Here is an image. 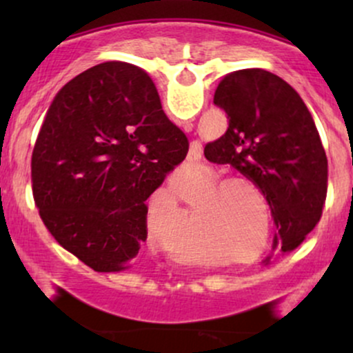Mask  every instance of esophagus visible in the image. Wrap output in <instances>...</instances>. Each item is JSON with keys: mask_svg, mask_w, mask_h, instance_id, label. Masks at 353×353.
<instances>
[{"mask_svg": "<svg viewBox=\"0 0 353 353\" xmlns=\"http://www.w3.org/2000/svg\"><path fill=\"white\" fill-rule=\"evenodd\" d=\"M192 123H190V121H189V123H185V125H184V128H185V131H192ZM188 161H194V157L192 156H190V154H189V156H188Z\"/></svg>", "mask_w": 353, "mask_h": 353, "instance_id": "esophagus-1", "label": "esophagus"}]
</instances>
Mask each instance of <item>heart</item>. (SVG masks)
Returning a JSON list of instances; mask_svg holds the SVG:
<instances>
[{
  "instance_id": "obj_1",
  "label": "heart",
  "mask_w": 353,
  "mask_h": 353,
  "mask_svg": "<svg viewBox=\"0 0 353 353\" xmlns=\"http://www.w3.org/2000/svg\"><path fill=\"white\" fill-rule=\"evenodd\" d=\"M217 177L214 176L209 182H214ZM237 188L247 189L250 192L257 194L259 189L254 182L247 179H228L217 185L212 192L209 194V199H217L216 210L219 222L225 224L237 234L239 239L245 241L247 249H257L262 239V228L257 217L250 212V208L244 199V192H239ZM267 241L270 239V230L265 232Z\"/></svg>"
}]
</instances>
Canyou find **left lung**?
I'll return each instance as SVG.
<instances>
[{
    "instance_id": "8db88e82",
    "label": "left lung",
    "mask_w": 353,
    "mask_h": 353,
    "mask_svg": "<svg viewBox=\"0 0 353 353\" xmlns=\"http://www.w3.org/2000/svg\"><path fill=\"white\" fill-rule=\"evenodd\" d=\"M214 104L229 125L204 156L257 185L277 228L274 247L292 252L319 224L327 199L329 164L310 111L289 83L259 68L225 76Z\"/></svg>"
}]
</instances>
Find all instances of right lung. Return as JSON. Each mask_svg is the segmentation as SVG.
I'll list each match as a JSON object with an SVG mask.
<instances>
[{
  "label": "right lung",
  "instance_id": "obj_1",
  "mask_svg": "<svg viewBox=\"0 0 353 353\" xmlns=\"http://www.w3.org/2000/svg\"><path fill=\"white\" fill-rule=\"evenodd\" d=\"M188 149L141 68H89L59 89L36 139L31 188L39 217L96 272L128 269L148 237L145 201Z\"/></svg>",
  "mask_w": 353,
  "mask_h": 353
}]
</instances>
